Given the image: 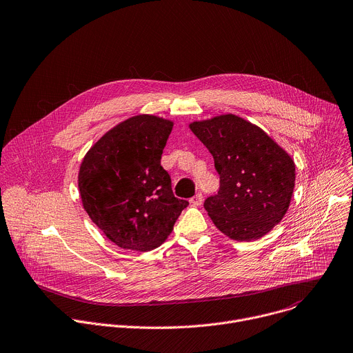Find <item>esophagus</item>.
Returning <instances> with one entry per match:
<instances>
[{
    "mask_svg": "<svg viewBox=\"0 0 353 353\" xmlns=\"http://www.w3.org/2000/svg\"><path fill=\"white\" fill-rule=\"evenodd\" d=\"M190 203L194 205V206H199L202 203V194H195L191 199H190Z\"/></svg>",
    "mask_w": 353,
    "mask_h": 353,
    "instance_id": "esophagus-1",
    "label": "esophagus"
}]
</instances>
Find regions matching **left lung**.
Returning <instances> with one entry per match:
<instances>
[{
    "label": "left lung",
    "instance_id": "1",
    "mask_svg": "<svg viewBox=\"0 0 353 353\" xmlns=\"http://www.w3.org/2000/svg\"><path fill=\"white\" fill-rule=\"evenodd\" d=\"M220 176L217 195L203 206L231 240H259L281 221L295 187V163L261 128L225 113L190 123Z\"/></svg>",
    "mask_w": 353,
    "mask_h": 353
}]
</instances>
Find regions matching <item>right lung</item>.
I'll return each instance as SVG.
<instances>
[{
	"label": "right lung",
	"instance_id": "obj_1",
	"mask_svg": "<svg viewBox=\"0 0 353 353\" xmlns=\"http://www.w3.org/2000/svg\"><path fill=\"white\" fill-rule=\"evenodd\" d=\"M172 129V121L155 114L132 116L108 130L80 163L83 208L119 248H158L188 206L173 195L170 176L161 166Z\"/></svg>",
	"mask_w": 353,
	"mask_h": 353
}]
</instances>
